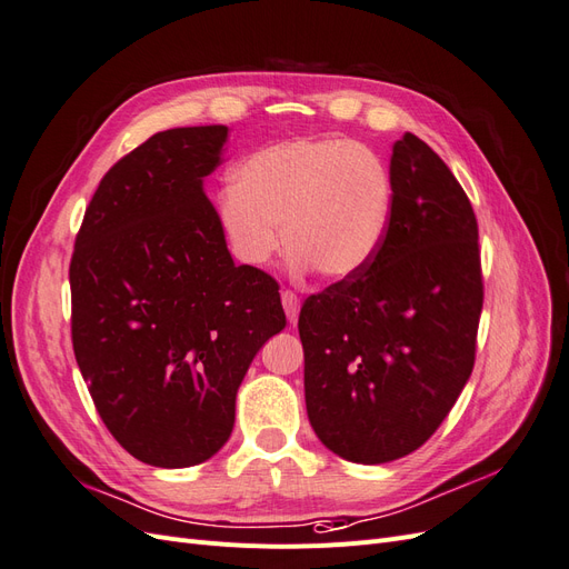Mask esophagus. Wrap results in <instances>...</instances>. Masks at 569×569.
I'll use <instances>...</instances> for the list:
<instances>
[{"instance_id": "obj_1", "label": "esophagus", "mask_w": 569, "mask_h": 569, "mask_svg": "<svg viewBox=\"0 0 569 569\" xmlns=\"http://www.w3.org/2000/svg\"><path fill=\"white\" fill-rule=\"evenodd\" d=\"M281 302H283L288 321L296 323V321H298V315H300V298H298L292 290H283V292H281Z\"/></svg>"}]
</instances>
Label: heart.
I'll use <instances>...</instances> for the list:
<instances>
[{"label":"heart","mask_w":569,"mask_h":569,"mask_svg":"<svg viewBox=\"0 0 569 569\" xmlns=\"http://www.w3.org/2000/svg\"><path fill=\"white\" fill-rule=\"evenodd\" d=\"M392 214V179L366 146L300 137L248 156L219 198V222L238 262L264 267L281 246L292 264L350 279L369 264Z\"/></svg>","instance_id":"b5f03b06"}]
</instances>
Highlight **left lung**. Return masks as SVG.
Returning a JSON list of instances; mask_svg holds the SVG:
<instances>
[{"label": "left lung", "instance_id": "left-lung-1", "mask_svg": "<svg viewBox=\"0 0 569 569\" xmlns=\"http://www.w3.org/2000/svg\"><path fill=\"white\" fill-rule=\"evenodd\" d=\"M376 258L305 300V401L323 447L376 466L416 451L466 388L482 311L478 219L426 141L392 146Z\"/></svg>", "mask_w": 569, "mask_h": 569}]
</instances>
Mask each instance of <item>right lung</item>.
Instances as JSON below:
<instances>
[{
  "label": "right lung",
  "instance_id": "add662e5",
  "mask_svg": "<svg viewBox=\"0 0 569 569\" xmlns=\"http://www.w3.org/2000/svg\"><path fill=\"white\" fill-rule=\"evenodd\" d=\"M229 127H177L106 172L70 260L72 350L124 451L189 468L227 445L236 392L286 328L279 283L236 267L203 179Z\"/></svg>",
  "mask_w": 569,
  "mask_h": 569
}]
</instances>
